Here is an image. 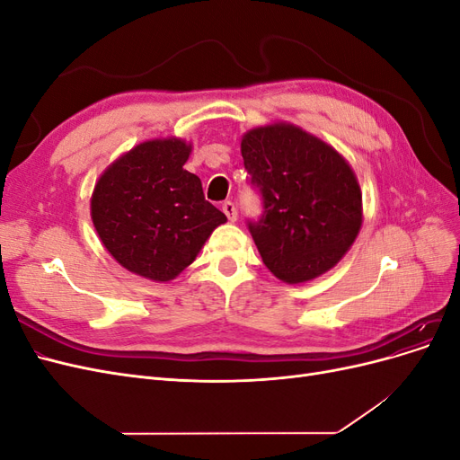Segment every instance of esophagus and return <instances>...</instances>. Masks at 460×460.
Here are the masks:
<instances>
[{
  "instance_id": "34e87169",
  "label": "esophagus",
  "mask_w": 460,
  "mask_h": 460,
  "mask_svg": "<svg viewBox=\"0 0 460 460\" xmlns=\"http://www.w3.org/2000/svg\"><path fill=\"white\" fill-rule=\"evenodd\" d=\"M222 211H225V215L228 217L230 222H234L235 218H238V208H235V205L232 201L222 203Z\"/></svg>"
}]
</instances>
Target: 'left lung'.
I'll return each instance as SVG.
<instances>
[{
	"mask_svg": "<svg viewBox=\"0 0 460 460\" xmlns=\"http://www.w3.org/2000/svg\"><path fill=\"white\" fill-rule=\"evenodd\" d=\"M242 157L262 203L247 228L269 270L288 284L332 269L363 222L360 188L338 151L289 124L255 128Z\"/></svg>",
	"mask_w": 460,
	"mask_h": 460,
	"instance_id": "left-lung-1",
	"label": "left lung"
}]
</instances>
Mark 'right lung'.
Masks as SVG:
<instances>
[{"label": "right lung", "instance_id": "add662e5", "mask_svg": "<svg viewBox=\"0 0 460 460\" xmlns=\"http://www.w3.org/2000/svg\"><path fill=\"white\" fill-rule=\"evenodd\" d=\"M182 140L140 144L102 174L92 220L107 252L124 269L166 282L196 261L226 215L205 201L201 180L184 171Z\"/></svg>", "mask_w": 460, "mask_h": 460}]
</instances>
